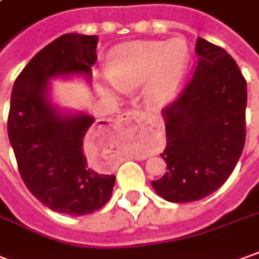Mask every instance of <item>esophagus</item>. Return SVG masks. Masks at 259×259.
Returning <instances> with one entry per match:
<instances>
[{
    "mask_svg": "<svg viewBox=\"0 0 259 259\" xmlns=\"http://www.w3.org/2000/svg\"><path fill=\"white\" fill-rule=\"evenodd\" d=\"M133 119H135V121H140V122H142V121H148V119H150L151 128L154 130V133L158 134L159 137H162V131H161V122H159V121H151V118L147 117V114H145V112H142V111L131 109V111H126V112H124V114L119 117V121H121V122L133 121ZM159 140L162 141V138H159ZM161 145H162V142H161ZM141 158H148V155H142Z\"/></svg>",
    "mask_w": 259,
    "mask_h": 259,
    "instance_id": "obj_1",
    "label": "esophagus"
}]
</instances>
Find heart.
Listing matches in <instances>:
<instances>
[{"label":"heart","mask_w":259,"mask_h":259,"mask_svg":"<svg viewBox=\"0 0 259 259\" xmlns=\"http://www.w3.org/2000/svg\"><path fill=\"white\" fill-rule=\"evenodd\" d=\"M190 60V47L184 38L166 42L134 41L109 54L107 77L119 91H133L145 84L147 100L152 105H165L182 88Z\"/></svg>","instance_id":"heart-1"}]
</instances>
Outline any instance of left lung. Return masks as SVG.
<instances>
[{"label":"left lung","instance_id":"left-lung-1","mask_svg":"<svg viewBox=\"0 0 259 259\" xmlns=\"http://www.w3.org/2000/svg\"><path fill=\"white\" fill-rule=\"evenodd\" d=\"M194 75L162 111L166 172L152 187L169 202L208 197L228 180L245 144L247 81L221 47L197 39Z\"/></svg>","mask_w":259,"mask_h":259}]
</instances>
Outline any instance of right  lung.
<instances>
[{"instance_id": "obj_1", "label": "right lung", "mask_w": 259, "mask_h": 259, "mask_svg": "<svg viewBox=\"0 0 259 259\" xmlns=\"http://www.w3.org/2000/svg\"><path fill=\"white\" fill-rule=\"evenodd\" d=\"M97 35L64 34L42 48L15 79L8 114V138L21 178L38 201L61 214L79 217L104 206L115 175L88 165L87 144L105 137L95 118L62 111L51 102L50 79L82 75L91 81Z\"/></svg>"}]
</instances>
